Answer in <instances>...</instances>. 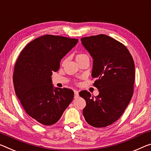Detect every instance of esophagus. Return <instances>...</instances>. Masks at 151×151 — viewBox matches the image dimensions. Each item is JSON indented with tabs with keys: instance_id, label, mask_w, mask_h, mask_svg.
I'll use <instances>...</instances> for the list:
<instances>
[{
	"instance_id": "34e87169",
	"label": "esophagus",
	"mask_w": 151,
	"mask_h": 151,
	"mask_svg": "<svg viewBox=\"0 0 151 151\" xmlns=\"http://www.w3.org/2000/svg\"><path fill=\"white\" fill-rule=\"evenodd\" d=\"M74 93H75V98H77V97H78V92L77 91H74Z\"/></svg>"
}]
</instances>
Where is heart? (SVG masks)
Instances as JSON below:
<instances>
[{
  "label": "heart",
  "mask_w": 151,
  "mask_h": 151,
  "mask_svg": "<svg viewBox=\"0 0 151 151\" xmlns=\"http://www.w3.org/2000/svg\"><path fill=\"white\" fill-rule=\"evenodd\" d=\"M85 57H87V56L85 54H83V53H81V54H78L77 56H76V60L78 59H81V58H85Z\"/></svg>",
  "instance_id": "b5f03b06"
}]
</instances>
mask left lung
<instances>
[{
	"label": "left lung",
	"instance_id": "1",
	"mask_svg": "<svg viewBox=\"0 0 151 151\" xmlns=\"http://www.w3.org/2000/svg\"><path fill=\"white\" fill-rule=\"evenodd\" d=\"M81 43L93 58L91 76L99 95L93 97L87 91L83 114L87 122L104 128L118 120L133 95L135 66L127 47L108 35L101 34L81 38Z\"/></svg>",
	"mask_w": 151,
	"mask_h": 151
}]
</instances>
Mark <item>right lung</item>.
<instances>
[{
    "instance_id": "right-lung-1",
    "label": "right lung",
    "mask_w": 151,
    "mask_h": 151,
    "mask_svg": "<svg viewBox=\"0 0 151 151\" xmlns=\"http://www.w3.org/2000/svg\"><path fill=\"white\" fill-rule=\"evenodd\" d=\"M78 39L45 35L25 47L16 62L13 84L24 109L45 126L58 122L74 97L73 91L54 87L52 75Z\"/></svg>"
}]
</instances>
